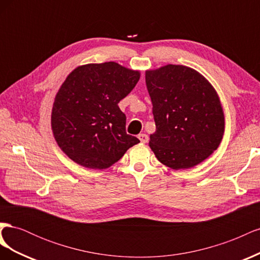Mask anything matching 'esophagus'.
Segmentation results:
<instances>
[{"label": "esophagus", "mask_w": 260, "mask_h": 260, "mask_svg": "<svg viewBox=\"0 0 260 260\" xmlns=\"http://www.w3.org/2000/svg\"><path fill=\"white\" fill-rule=\"evenodd\" d=\"M138 138L142 143H147L148 142V136L145 135V133H141V135L138 136Z\"/></svg>", "instance_id": "34e87169"}]
</instances>
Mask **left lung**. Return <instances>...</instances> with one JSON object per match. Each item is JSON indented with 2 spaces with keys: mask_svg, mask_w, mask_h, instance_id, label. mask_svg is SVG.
<instances>
[{
  "mask_svg": "<svg viewBox=\"0 0 260 260\" xmlns=\"http://www.w3.org/2000/svg\"><path fill=\"white\" fill-rule=\"evenodd\" d=\"M156 131L149 146L161 164L187 169L218 148L224 116L217 92L196 70L167 65L145 73Z\"/></svg>",
  "mask_w": 260,
  "mask_h": 260,
  "instance_id": "1",
  "label": "left lung"
}]
</instances>
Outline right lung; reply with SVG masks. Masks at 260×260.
<instances>
[{
  "label": "right lung",
  "mask_w": 260,
  "mask_h": 260,
  "mask_svg": "<svg viewBox=\"0 0 260 260\" xmlns=\"http://www.w3.org/2000/svg\"><path fill=\"white\" fill-rule=\"evenodd\" d=\"M140 73L115 61L88 64L70 73L52 109L55 140L70 159L91 169H105L140 142L125 132L118 103L133 90Z\"/></svg>",
  "instance_id": "add662e5"
}]
</instances>
